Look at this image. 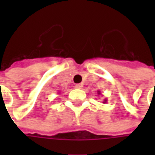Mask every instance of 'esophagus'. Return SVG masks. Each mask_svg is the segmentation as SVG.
I'll list each match as a JSON object with an SVG mask.
<instances>
[{
  "label": "esophagus",
  "instance_id": "34e87169",
  "mask_svg": "<svg viewBox=\"0 0 155 155\" xmlns=\"http://www.w3.org/2000/svg\"><path fill=\"white\" fill-rule=\"evenodd\" d=\"M74 87L76 88V89H81V88L83 87V85L81 84H76L74 85Z\"/></svg>",
  "mask_w": 155,
  "mask_h": 155
}]
</instances>
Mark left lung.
<instances>
[{
	"label": "left lung",
	"mask_w": 155,
	"mask_h": 155,
	"mask_svg": "<svg viewBox=\"0 0 155 155\" xmlns=\"http://www.w3.org/2000/svg\"><path fill=\"white\" fill-rule=\"evenodd\" d=\"M97 93H98V94H101V91H97ZM106 102H107V101H106V100H104V101H103V103H104V104H105Z\"/></svg>",
	"instance_id": "left-lung-1"
}]
</instances>
